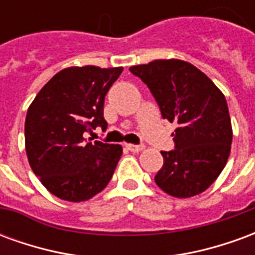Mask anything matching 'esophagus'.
Listing matches in <instances>:
<instances>
[{"instance_id": "34e87169", "label": "esophagus", "mask_w": 255, "mask_h": 255, "mask_svg": "<svg viewBox=\"0 0 255 255\" xmlns=\"http://www.w3.org/2000/svg\"><path fill=\"white\" fill-rule=\"evenodd\" d=\"M127 149L129 151H133V153H136V151H140V150H143V146L142 144H127Z\"/></svg>"}]
</instances>
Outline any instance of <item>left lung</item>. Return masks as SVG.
I'll return each mask as SVG.
<instances>
[{"label":"left lung","instance_id":"1","mask_svg":"<svg viewBox=\"0 0 255 255\" xmlns=\"http://www.w3.org/2000/svg\"><path fill=\"white\" fill-rule=\"evenodd\" d=\"M154 97L161 116L176 123L175 150L161 151L155 184L176 198L201 194L219 177L230 157L232 127L224 94L198 68L182 60L131 67Z\"/></svg>","mask_w":255,"mask_h":255}]
</instances>
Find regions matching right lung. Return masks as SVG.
I'll return each mask as SVG.
<instances>
[{"label": "right lung", "instance_id": "add662e5", "mask_svg": "<svg viewBox=\"0 0 255 255\" xmlns=\"http://www.w3.org/2000/svg\"><path fill=\"white\" fill-rule=\"evenodd\" d=\"M123 68L71 67L56 73L27 111L25 151L31 169L53 195L82 202L111 182L123 149L84 138L104 131L105 95Z\"/></svg>", "mask_w": 255, "mask_h": 255}]
</instances>
